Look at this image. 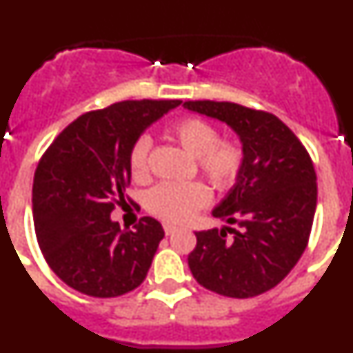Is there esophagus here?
<instances>
[{
	"instance_id": "1",
	"label": "esophagus",
	"mask_w": 353,
	"mask_h": 353,
	"mask_svg": "<svg viewBox=\"0 0 353 353\" xmlns=\"http://www.w3.org/2000/svg\"><path fill=\"white\" fill-rule=\"evenodd\" d=\"M174 230H176V228L171 226V224H164V233H166V235H171V233H173Z\"/></svg>"
}]
</instances>
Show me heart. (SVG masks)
<instances>
[{
	"instance_id": "obj_1",
	"label": "heart",
	"mask_w": 353,
	"mask_h": 353,
	"mask_svg": "<svg viewBox=\"0 0 353 353\" xmlns=\"http://www.w3.org/2000/svg\"><path fill=\"white\" fill-rule=\"evenodd\" d=\"M170 136L189 157L196 159V166L214 189L226 191L239 179L244 152L232 139H219L214 125L199 118H183L170 130ZM150 139L139 138L129 154V170L134 180L148 179ZM210 199L207 185L201 182L159 183L146 194L145 205L150 214L166 223L180 224L191 219L196 210L203 208Z\"/></svg>"
}]
</instances>
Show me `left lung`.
Returning <instances> with one entry per match:
<instances>
[{
	"label": "left lung",
	"instance_id": "8db88e82",
	"mask_svg": "<svg viewBox=\"0 0 353 353\" xmlns=\"http://www.w3.org/2000/svg\"><path fill=\"white\" fill-rule=\"evenodd\" d=\"M183 108L226 123L244 152L239 179L212 210L239 230L196 233L189 269L199 285L219 295H260L288 276L307 245L316 210L313 162L274 114L233 102L189 101Z\"/></svg>",
	"mask_w": 353,
	"mask_h": 353
}]
</instances>
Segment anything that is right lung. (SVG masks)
Instances as JSON below:
<instances>
[{
  "instance_id": "obj_1",
  "label": "right lung",
  "mask_w": 353,
  "mask_h": 353,
  "mask_svg": "<svg viewBox=\"0 0 353 353\" xmlns=\"http://www.w3.org/2000/svg\"><path fill=\"white\" fill-rule=\"evenodd\" d=\"M182 101H123L72 121L42 155L33 179V223L43 258L65 285L109 299L145 281L164 230L143 217L120 230L130 148Z\"/></svg>"
}]
</instances>
